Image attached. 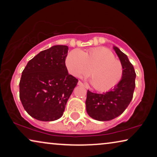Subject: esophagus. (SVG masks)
Instances as JSON below:
<instances>
[{"label": "esophagus", "mask_w": 157, "mask_h": 157, "mask_svg": "<svg viewBox=\"0 0 157 157\" xmlns=\"http://www.w3.org/2000/svg\"><path fill=\"white\" fill-rule=\"evenodd\" d=\"M78 86H84V85H83V83L81 82V81H79L78 82Z\"/></svg>", "instance_id": "obj_1"}]
</instances>
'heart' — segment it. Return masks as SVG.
Returning a JSON list of instances; mask_svg holds the SVG:
<instances>
[{"label": "heart", "mask_w": 157, "mask_h": 157, "mask_svg": "<svg viewBox=\"0 0 157 157\" xmlns=\"http://www.w3.org/2000/svg\"><path fill=\"white\" fill-rule=\"evenodd\" d=\"M66 66L71 74L76 77L91 73L90 82L98 91H108L117 86L124 75L121 62L108 48L98 47L86 52L74 49L68 53ZM92 71L91 72L90 71Z\"/></svg>", "instance_id": "1"}]
</instances>
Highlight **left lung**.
I'll return each mask as SVG.
<instances>
[{
  "label": "left lung",
  "instance_id": "obj_1",
  "mask_svg": "<svg viewBox=\"0 0 157 157\" xmlns=\"http://www.w3.org/2000/svg\"><path fill=\"white\" fill-rule=\"evenodd\" d=\"M124 68L121 80L108 92L96 94L87 91L86 109L92 119L100 121H110L119 117L127 108L133 98L135 89L134 66L127 56L117 46L113 47Z\"/></svg>",
  "mask_w": 157,
  "mask_h": 157
}]
</instances>
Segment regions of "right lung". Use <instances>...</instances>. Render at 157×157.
<instances>
[{"label":"right lung","mask_w":157,"mask_h":157,"mask_svg":"<svg viewBox=\"0 0 157 157\" xmlns=\"http://www.w3.org/2000/svg\"><path fill=\"white\" fill-rule=\"evenodd\" d=\"M68 47L56 45L34 56L22 72L19 83L23 108L34 119L52 121L60 119L78 83L68 74L66 59Z\"/></svg>","instance_id":"obj_1"}]
</instances>
